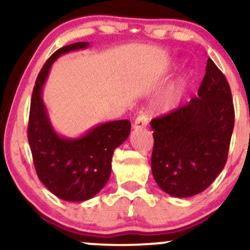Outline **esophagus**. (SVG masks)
Segmentation results:
<instances>
[{
    "label": "esophagus",
    "mask_w": 250,
    "mask_h": 250,
    "mask_svg": "<svg viewBox=\"0 0 250 250\" xmlns=\"http://www.w3.org/2000/svg\"><path fill=\"white\" fill-rule=\"evenodd\" d=\"M148 125V117L146 115H139L136 117V120L134 121V125H133V128L134 129H142V128H146V125Z\"/></svg>",
    "instance_id": "obj_1"
}]
</instances>
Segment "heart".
<instances>
[{"label":"heart","instance_id":"obj_1","mask_svg":"<svg viewBox=\"0 0 250 250\" xmlns=\"http://www.w3.org/2000/svg\"><path fill=\"white\" fill-rule=\"evenodd\" d=\"M189 85V77L181 75L171 83L162 93L156 101V110L159 113L167 114L177 108L185 97Z\"/></svg>","mask_w":250,"mask_h":250}]
</instances>
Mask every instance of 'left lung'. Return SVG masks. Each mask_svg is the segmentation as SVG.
Here are the masks:
<instances>
[{
  "label": "left lung",
  "mask_w": 250,
  "mask_h": 250,
  "mask_svg": "<svg viewBox=\"0 0 250 250\" xmlns=\"http://www.w3.org/2000/svg\"><path fill=\"white\" fill-rule=\"evenodd\" d=\"M151 171L157 186L175 197L207 189L228 156L234 129V104L225 75L208 59L206 75L187 105L151 120Z\"/></svg>",
  "instance_id": "left-lung-1"
}]
</instances>
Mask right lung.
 <instances>
[{
    "instance_id": "1",
    "label": "right lung",
    "mask_w": 250,
    "mask_h": 250,
    "mask_svg": "<svg viewBox=\"0 0 250 250\" xmlns=\"http://www.w3.org/2000/svg\"><path fill=\"white\" fill-rule=\"evenodd\" d=\"M89 42L60 48L44 63L31 95L28 141L37 176L59 199L69 202L87 201L100 193L111 173L114 150L130 134L128 120L97 125L79 137L60 135L51 125L43 102V85L53 63L70 51L87 49Z\"/></svg>"
}]
</instances>
